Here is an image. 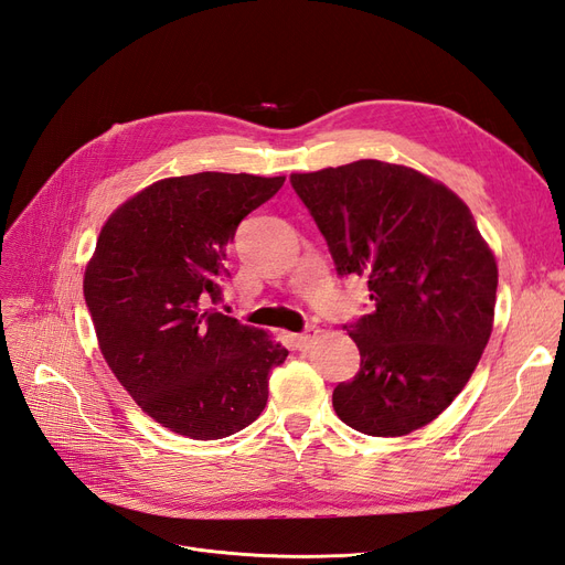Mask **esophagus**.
<instances>
[{"label":"esophagus","mask_w":565,"mask_h":565,"mask_svg":"<svg viewBox=\"0 0 565 565\" xmlns=\"http://www.w3.org/2000/svg\"><path fill=\"white\" fill-rule=\"evenodd\" d=\"M317 335H319V331H317V329H312V326H309V329H305L302 333L294 335V340H296V348H298L300 352H307V350L312 348V344H315Z\"/></svg>","instance_id":"obj_1"}]
</instances>
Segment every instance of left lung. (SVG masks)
<instances>
[{"instance_id": "1", "label": "left lung", "mask_w": 565, "mask_h": 565, "mask_svg": "<svg viewBox=\"0 0 565 565\" xmlns=\"http://www.w3.org/2000/svg\"><path fill=\"white\" fill-rule=\"evenodd\" d=\"M290 185L340 277L369 279L373 312L344 326L361 363L333 390L344 425L404 436L462 392L495 317L498 265L462 199L415 169L359 159Z\"/></svg>"}]
</instances>
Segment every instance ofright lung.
Returning a JSON list of instances; mask_svg holds the SVG:
<instances>
[{"mask_svg":"<svg viewBox=\"0 0 565 565\" xmlns=\"http://www.w3.org/2000/svg\"><path fill=\"white\" fill-rule=\"evenodd\" d=\"M284 175L204 171L157 180L100 230L84 298L121 387L161 427L196 441L248 427L281 342L217 312L227 246Z\"/></svg>","mask_w":565,"mask_h":565,"instance_id":"1","label":"right lung"}]
</instances>
